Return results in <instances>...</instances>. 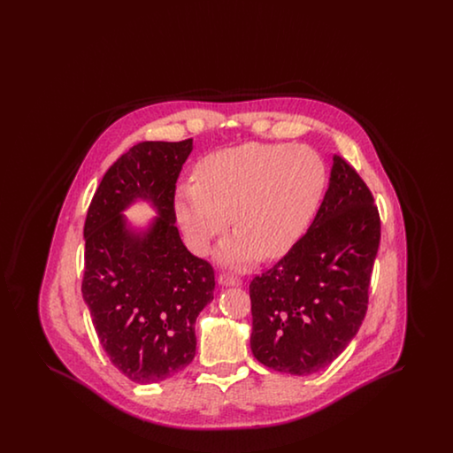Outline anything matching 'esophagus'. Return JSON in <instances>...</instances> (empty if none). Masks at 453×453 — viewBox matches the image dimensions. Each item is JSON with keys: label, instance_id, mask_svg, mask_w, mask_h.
Wrapping results in <instances>:
<instances>
[{"label": "esophagus", "instance_id": "34e87169", "mask_svg": "<svg viewBox=\"0 0 453 453\" xmlns=\"http://www.w3.org/2000/svg\"><path fill=\"white\" fill-rule=\"evenodd\" d=\"M219 283L222 287H237V285H241V280L234 277V275H231V273H220L219 275Z\"/></svg>", "mask_w": 453, "mask_h": 453}]
</instances>
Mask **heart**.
Listing matches in <instances>:
<instances>
[{
    "label": "heart",
    "mask_w": 453,
    "mask_h": 453,
    "mask_svg": "<svg viewBox=\"0 0 453 453\" xmlns=\"http://www.w3.org/2000/svg\"><path fill=\"white\" fill-rule=\"evenodd\" d=\"M324 183L314 150L250 142L205 156L198 178L176 183L173 211L196 255L226 233L231 214L237 233L220 246V258L229 265L279 258L301 239Z\"/></svg>",
    "instance_id": "obj_1"
}]
</instances>
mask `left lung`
Here are the masks:
<instances>
[{
  "instance_id": "left-lung-1",
  "label": "left lung",
  "mask_w": 453,
  "mask_h": 453,
  "mask_svg": "<svg viewBox=\"0 0 453 453\" xmlns=\"http://www.w3.org/2000/svg\"><path fill=\"white\" fill-rule=\"evenodd\" d=\"M380 242V217L360 174L333 156L329 187L307 233L250 283L251 351L290 375L329 365L358 333Z\"/></svg>"
}]
</instances>
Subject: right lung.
<instances>
[{"label": "right lung", "mask_w": 453, "mask_h": 453, "mask_svg": "<svg viewBox=\"0 0 453 453\" xmlns=\"http://www.w3.org/2000/svg\"><path fill=\"white\" fill-rule=\"evenodd\" d=\"M192 150V139L135 144L108 168L88 209L83 299L110 362L137 384L194 360L195 321L214 299L212 265L185 248L174 226L173 192ZM135 199L158 212L144 234L121 216Z\"/></svg>", "instance_id": "add662e5"}]
</instances>
